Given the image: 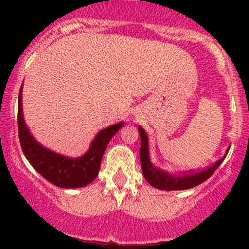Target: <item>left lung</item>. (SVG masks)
<instances>
[{
  "instance_id": "left-lung-1",
  "label": "left lung",
  "mask_w": 249,
  "mask_h": 249,
  "mask_svg": "<svg viewBox=\"0 0 249 249\" xmlns=\"http://www.w3.org/2000/svg\"><path fill=\"white\" fill-rule=\"evenodd\" d=\"M139 132L141 137V149H140V158H141V167H142V173L144 176L145 180L149 183L152 187L161 190H184L194 188L196 185L207 180L213 172L220 166L223 160L227 157L229 148L225 152L224 157L220 158L218 161L211 165L207 169L201 170L197 172H189L182 173V175H173L161 169H158L150 162L149 158V143H148V137L144 130L139 126Z\"/></svg>"
}]
</instances>
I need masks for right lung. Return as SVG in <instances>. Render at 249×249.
<instances>
[{
  "mask_svg": "<svg viewBox=\"0 0 249 249\" xmlns=\"http://www.w3.org/2000/svg\"><path fill=\"white\" fill-rule=\"evenodd\" d=\"M124 122L117 123L96 134L89 149L78 158H70L43 147L26 126L22 114V84L18 100V129L22 152L37 172L56 187L65 189L85 187L96 178L102 155L109 141L119 131Z\"/></svg>",
  "mask_w": 249,
  "mask_h": 249,
  "instance_id": "obj_1",
  "label": "right lung"
}]
</instances>
